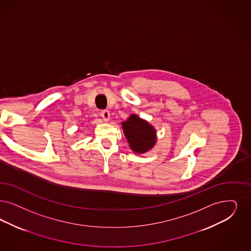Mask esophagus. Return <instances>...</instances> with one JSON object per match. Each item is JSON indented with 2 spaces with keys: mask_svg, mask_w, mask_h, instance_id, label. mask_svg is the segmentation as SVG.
Instances as JSON below:
<instances>
[{
  "mask_svg": "<svg viewBox=\"0 0 251 251\" xmlns=\"http://www.w3.org/2000/svg\"><path fill=\"white\" fill-rule=\"evenodd\" d=\"M100 116L102 117L104 121L107 122L109 121L111 114H110V112H109V111H107V110H103V111L100 112Z\"/></svg>",
  "mask_w": 251,
  "mask_h": 251,
  "instance_id": "obj_1",
  "label": "esophagus"
}]
</instances>
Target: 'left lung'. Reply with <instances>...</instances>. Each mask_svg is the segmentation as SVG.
Returning <instances> with one entry per match:
<instances>
[{
    "mask_svg": "<svg viewBox=\"0 0 251 251\" xmlns=\"http://www.w3.org/2000/svg\"><path fill=\"white\" fill-rule=\"evenodd\" d=\"M122 127L134 152H147L155 145L156 131L154 127L138 115L131 114L126 121L122 123Z\"/></svg>",
    "mask_w": 251,
    "mask_h": 251,
    "instance_id": "8db88e82",
    "label": "left lung"
}]
</instances>
